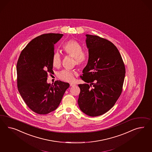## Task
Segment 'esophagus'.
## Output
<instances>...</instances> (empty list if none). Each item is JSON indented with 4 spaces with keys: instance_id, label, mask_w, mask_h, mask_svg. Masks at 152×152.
Wrapping results in <instances>:
<instances>
[{
    "instance_id": "34e87169",
    "label": "esophagus",
    "mask_w": 152,
    "mask_h": 152,
    "mask_svg": "<svg viewBox=\"0 0 152 152\" xmlns=\"http://www.w3.org/2000/svg\"><path fill=\"white\" fill-rule=\"evenodd\" d=\"M70 86L72 87V86H75L76 85L75 84V83H71L70 84Z\"/></svg>"
}]
</instances>
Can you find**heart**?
Returning a JSON list of instances; mask_svg holds the SVG:
<instances>
[{
    "mask_svg": "<svg viewBox=\"0 0 152 152\" xmlns=\"http://www.w3.org/2000/svg\"><path fill=\"white\" fill-rule=\"evenodd\" d=\"M63 50L65 53L74 58L75 64L79 67H82L86 64L87 55L83 52L82 46L75 40H70L66 42L63 45ZM61 64V56L60 53L56 51L53 53L52 58V65L54 67L58 68ZM76 74L70 70H64L59 72L58 77L62 81L72 82L75 80Z\"/></svg>",
    "mask_w": 152,
    "mask_h": 152,
    "instance_id": "obj_1",
    "label": "heart"
}]
</instances>
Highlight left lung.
Listing matches in <instances>:
<instances>
[{
    "label": "left lung",
    "instance_id": "1",
    "mask_svg": "<svg viewBox=\"0 0 152 152\" xmlns=\"http://www.w3.org/2000/svg\"><path fill=\"white\" fill-rule=\"evenodd\" d=\"M88 60L81 78L78 104L86 115H103L115 105L122 91L125 66L118 50L112 42L87 34ZM94 87L92 88L91 87Z\"/></svg>",
    "mask_w": 152,
    "mask_h": 152
}]
</instances>
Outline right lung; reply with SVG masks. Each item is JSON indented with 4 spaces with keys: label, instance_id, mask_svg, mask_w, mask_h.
<instances>
[{
    "label": "right lung",
    "instance_id": "1",
    "mask_svg": "<svg viewBox=\"0 0 152 152\" xmlns=\"http://www.w3.org/2000/svg\"><path fill=\"white\" fill-rule=\"evenodd\" d=\"M61 34L49 33L34 38L21 52L17 65V86L21 96L33 112L46 115L55 110L61 101L69 83H47L53 72L54 44Z\"/></svg>",
    "mask_w": 152,
    "mask_h": 152
}]
</instances>
